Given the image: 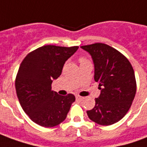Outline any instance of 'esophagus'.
Returning a JSON list of instances; mask_svg holds the SVG:
<instances>
[{"label": "esophagus", "mask_w": 147, "mask_h": 147, "mask_svg": "<svg viewBox=\"0 0 147 147\" xmlns=\"http://www.w3.org/2000/svg\"><path fill=\"white\" fill-rule=\"evenodd\" d=\"M76 98L77 100H79V101H82V100L83 99V97H81V96L80 95H77Z\"/></svg>", "instance_id": "34e87169"}]
</instances>
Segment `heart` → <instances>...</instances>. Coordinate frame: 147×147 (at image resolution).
Listing matches in <instances>:
<instances>
[{"mask_svg":"<svg viewBox=\"0 0 147 147\" xmlns=\"http://www.w3.org/2000/svg\"><path fill=\"white\" fill-rule=\"evenodd\" d=\"M80 63H83V62H85V61H86V59H85L84 57H81L80 59Z\"/></svg>","mask_w":147,"mask_h":147,"instance_id":"heart-1","label":"heart"}]
</instances>
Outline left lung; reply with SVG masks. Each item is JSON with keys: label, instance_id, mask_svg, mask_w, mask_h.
<instances>
[{"label": "left lung", "instance_id": "obj_1", "mask_svg": "<svg viewBox=\"0 0 147 147\" xmlns=\"http://www.w3.org/2000/svg\"><path fill=\"white\" fill-rule=\"evenodd\" d=\"M94 65V80L101 94L95 105L86 111L90 120L100 125H111L123 118L132 104L136 93L135 72L122 53L103 43L83 45Z\"/></svg>", "mask_w": 147, "mask_h": 147}]
</instances>
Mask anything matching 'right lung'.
Returning a JSON list of instances; mask_svg holds the SVG:
<instances>
[{"mask_svg":"<svg viewBox=\"0 0 147 147\" xmlns=\"http://www.w3.org/2000/svg\"><path fill=\"white\" fill-rule=\"evenodd\" d=\"M78 49L44 45L28 53L21 63L16 79L18 99L24 112L40 126L52 127L63 122L76 100L71 94L59 95L51 85Z\"/></svg>","mask_w":147,"mask_h":147,"instance_id":"right-lung-1","label":"right lung"}]
</instances>
